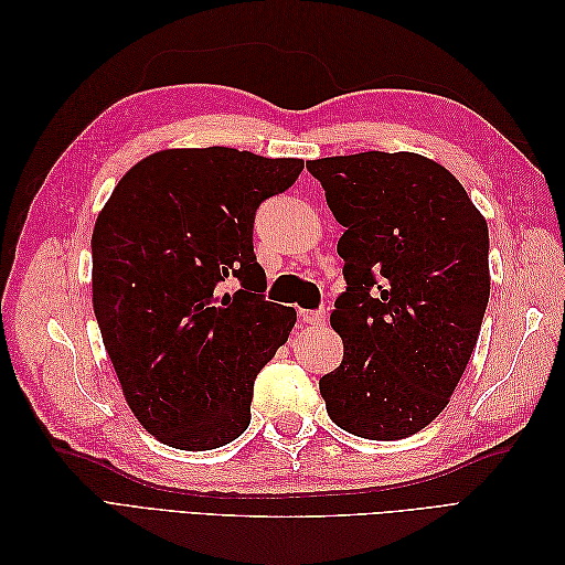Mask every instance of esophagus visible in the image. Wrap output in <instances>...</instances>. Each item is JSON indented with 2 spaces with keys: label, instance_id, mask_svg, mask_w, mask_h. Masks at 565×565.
<instances>
[{
  "label": "esophagus",
  "instance_id": "34e87169",
  "mask_svg": "<svg viewBox=\"0 0 565 565\" xmlns=\"http://www.w3.org/2000/svg\"><path fill=\"white\" fill-rule=\"evenodd\" d=\"M299 318H301V322H306V324H322L324 320H328V316H324L322 309H316V311H299Z\"/></svg>",
  "mask_w": 565,
  "mask_h": 565
}]
</instances>
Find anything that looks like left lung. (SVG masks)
Returning <instances> with one entry per match:
<instances>
[{"label": "left lung", "instance_id": "obj_1", "mask_svg": "<svg viewBox=\"0 0 565 565\" xmlns=\"http://www.w3.org/2000/svg\"><path fill=\"white\" fill-rule=\"evenodd\" d=\"M344 226L347 292L330 318L344 361L320 380L341 429L398 440L431 424L476 349L490 297L488 224L461 183L415 152L306 162Z\"/></svg>", "mask_w": 565, "mask_h": 565}]
</instances>
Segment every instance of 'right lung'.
Listing matches in <instances>:
<instances>
[{
	"mask_svg": "<svg viewBox=\"0 0 565 565\" xmlns=\"http://www.w3.org/2000/svg\"><path fill=\"white\" fill-rule=\"evenodd\" d=\"M301 169L224 146L162 150L129 169L96 218L100 337L131 413L164 446L214 450L247 431L256 374L297 322L259 295L254 216ZM231 279L242 289L221 296Z\"/></svg>",
	"mask_w": 565,
	"mask_h": 565,
	"instance_id": "1",
	"label": "right lung"
}]
</instances>
